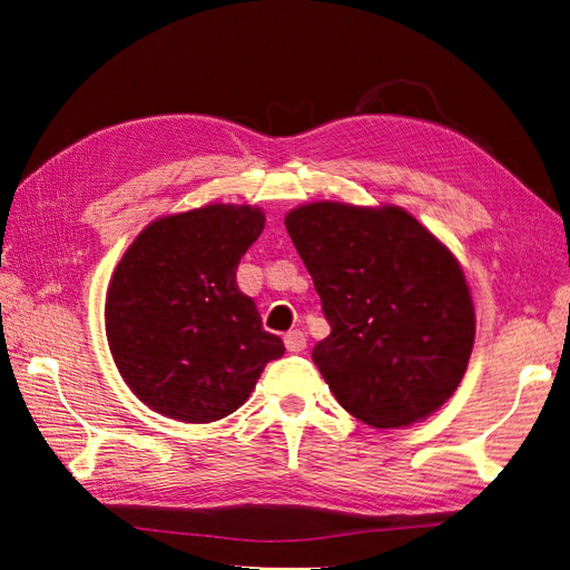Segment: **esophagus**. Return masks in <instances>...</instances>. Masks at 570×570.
Wrapping results in <instances>:
<instances>
[{"label": "esophagus", "mask_w": 570, "mask_h": 570, "mask_svg": "<svg viewBox=\"0 0 570 570\" xmlns=\"http://www.w3.org/2000/svg\"><path fill=\"white\" fill-rule=\"evenodd\" d=\"M283 340H285L287 352H292V354L306 350V335L302 331H289V333H285Z\"/></svg>", "instance_id": "34e87169"}]
</instances>
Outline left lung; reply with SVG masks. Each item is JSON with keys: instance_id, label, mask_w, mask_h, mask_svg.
Listing matches in <instances>:
<instances>
[{"instance_id": "obj_1", "label": "left lung", "mask_w": 570, "mask_h": 570, "mask_svg": "<svg viewBox=\"0 0 570 570\" xmlns=\"http://www.w3.org/2000/svg\"><path fill=\"white\" fill-rule=\"evenodd\" d=\"M285 228L331 323L312 358L340 406L381 430L425 421L473 352L475 308L456 256L394 204H302Z\"/></svg>"}]
</instances>
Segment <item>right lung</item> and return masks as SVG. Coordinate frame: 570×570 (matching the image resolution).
<instances>
[{
	"instance_id": "obj_1",
	"label": "right lung",
	"mask_w": 570,
	"mask_h": 570,
	"mask_svg": "<svg viewBox=\"0 0 570 570\" xmlns=\"http://www.w3.org/2000/svg\"><path fill=\"white\" fill-rule=\"evenodd\" d=\"M264 223L258 206L206 204L151 220L120 256L107 340L120 377L151 411L183 423L226 419L285 354L235 281Z\"/></svg>"
}]
</instances>
